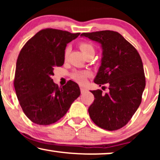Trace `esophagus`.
Segmentation results:
<instances>
[{"label": "esophagus", "mask_w": 160, "mask_h": 160, "mask_svg": "<svg viewBox=\"0 0 160 160\" xmlns=\"http://www.w3.org/2000/svg\"><path fill=\"white\" fill-rule=\"evenodd\" d=\"M86 91V89H85V88H84V87H82V86H81V87H80V92H81L82 94V93L85 92Z\"/></svg>", "instance_id": "esophagus-1"}]
</instances>
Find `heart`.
<instances>
[{
  "mask_svg": "<svg viewBox=\"0 0 160 160\" xmlns=\"http://www.w3.org/2000/svg\"><path fill=\"white\" fill-rule=\"evenodd\" d=\"M79 46H80V49H81L83 55H86V53L89 52H95L94 47H92V45H91L90 43H89L81 42ZM67 55L68 49H66L65 51V57L67 56ZM89 74V73L88 72V71H74L72 74V78L74 80H76L77 82H78L79 83H84L86 80V78H87V76Z\"/></svg>",
  "mask_w": 160,
  "mask_h": 160,
  "instance_id": "heart-1",
  "label": "heart"
}]
</instances>
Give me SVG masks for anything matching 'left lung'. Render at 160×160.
<instances>
[{
    "instance_id": "1",
    "label": "left lung",
    "mask_w": 160,
    "mask_h": 160,
    "mask_svg": "<svg viewBox=\"0 0 160 160\" xmlns=\"http://www.w3.org/2000/svg\"><path fill=\"white\" fill-rule=\"evenodd\" d=\"M80 36L101 44V65L94 82L109 85L105 94L99 89L90 91L95 100L88 109L89 117L100 128L119 129L131 120L141 102L146 83L140 55L118 32L101 31Z\"/></svg>"
}]
</instances>
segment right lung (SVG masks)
<instances>
[{"label":"right lung","instance_id":"right-lung-1","mask_svg":"<svg viewBox=\"0 0 160 160\" xmlns=\"http://www.w3.org/2000/svg\"><path fill=\"white\" fill-rule=\"evenodd\" d=\"M80 34L43 29L20 51L14 87L23 112L34 123L49 125L57 122L80 96L77 82L70 80L59 88L51 78L54 68L63 65L66 46Z\"/></svg>","mask_w":160,"mask_h":160}]
</instances>
